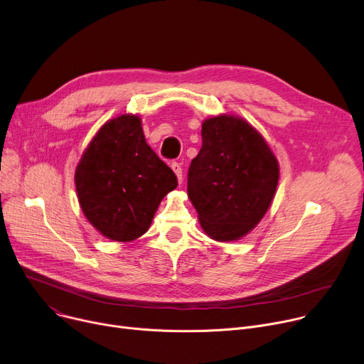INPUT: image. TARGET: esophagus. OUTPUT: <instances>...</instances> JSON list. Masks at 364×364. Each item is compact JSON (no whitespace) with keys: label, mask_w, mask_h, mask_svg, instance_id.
Returning a JSON list of instances; mask_svg holds the SVG:
<instances>
[{"label":"esophagus","mask_w":364,"mask_h":364,"mask_svg":"<svg viewBox=\"0 0 364 364\" xmlns=\"http://www.w3.org/2000/svg\"><path fill=\"white\" fill-rule=\"evenodd\" d=\"M171 168H173V171H174L176 176H177L178 183H181V181H183V168H181V164L173 162V164H171Z\"/></svg>","instance_id":"esophagus-1"}]
</instances>
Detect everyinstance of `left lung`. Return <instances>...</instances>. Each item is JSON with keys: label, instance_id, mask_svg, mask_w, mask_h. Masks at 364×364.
Wrapping results in <instances>:
<instances>
[{"label": "left lung", "instance_id": "obj_1", "mask_svg": "<svg viewBox=\"0 0 364 364\" xmlns=\"http://www.w3.org/2000/svg\"><path fill=\"white\" fill-rule=\"evenodd\" d=\"M202 148L191 161L187 193L202 230L216 241L249 234L269 209L279 165L246 119L216 115L202 124Z\"/></svg>", "mask_w": 364, "mask_h": 364}]
</instances>
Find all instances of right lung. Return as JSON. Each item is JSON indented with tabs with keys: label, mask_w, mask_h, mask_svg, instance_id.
Returning <instances> with one entry per match:
<instances>
[{
	"label": "right lung",
	"mask_w": 364,
	"mask_h": 364,
	"mask_svg": "<svg viewBox=\"0 0 364 364\" xmlns=\"http://www.w3.org/2000/svg\"><path fill=\"white\" fill-rule=\"evenodd\" d=\"M86 220L104 237L126 243L146 232L177 177L144 139L139 115H118L100 129L75 174Z\"/></svg>",
	"instance_id": "add662e5"
}]
</instances>
